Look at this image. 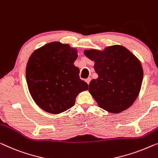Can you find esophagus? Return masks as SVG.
Masks as SVG:
<instances>
[{
  "instance_id": "esophagus-1",
  "label": "esophagus",
  "mask_w": 158,
  "mask_h": 158,
  "mask_svg": "<svg viewBox=\"0 0 158 158\" xmlns=\"http://www.w3.org/2000/svg\"><path fill=\"white\" fill-rule=\"evenodd\" d=\"M85 81H86V83L89 84V82H90V81H91V78H90V77H89V78H87V79L85 80Z\"/></svg>"
}]
</instances>
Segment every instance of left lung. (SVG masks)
I'll use <instances>...</instances> for the list:
<instances>
[{"mask_svg":"<svg viewBox=\"0 0 158 158\" xmlns=\"http://www.w3.org/2000/svg\"><path fill=\"white\" fill-rule=\"evenodd\" d=\"M84 55L94 62L98 78L89 83V91L102 109L113 114L128 109L139 95L143 78L140 60L121 45L103 50L85 49Z\"/></svg>","mask_w":158,"mask_h":158,"instance_id":"1","label":"left lung"}]
</instances>
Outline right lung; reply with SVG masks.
Masks as SVG:
<instances>
[{
    "label": "right lung",
    "instance_id": "1",
    "mask_svg": "<svg viewBox=\"0 0 158 158\" xmlns=\"http://www.w3.org/2000/svg\"><path fill=\"white\" fill-rule=\"evenodd\" d=\"M77 52L69 44L52 42L30 55L26 66L28 89L44 111L52 114L66 111L74 105L78 94L88 89L74 64Z\"/></svg>",
    "mask_w": 158,
    "mask_h": 158
}]
</instances>
